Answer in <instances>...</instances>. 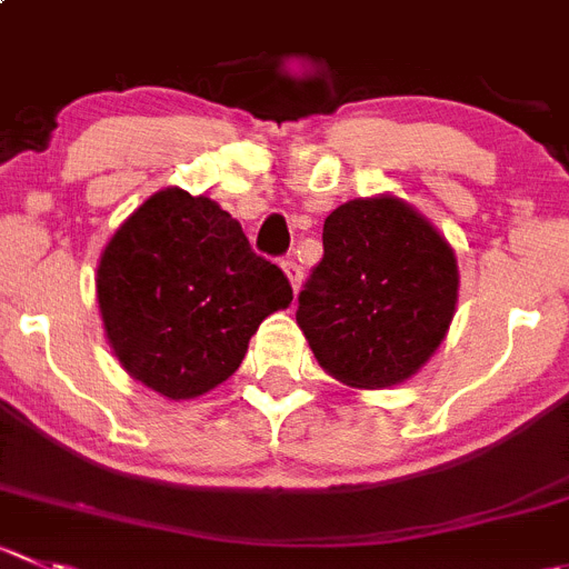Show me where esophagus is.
Returning a JSON list of instances; mask_svg holds the SVG:
<instances>
[{"mask_svg": "<svg viewBox=\"0 0 569 569\" xmlns=\"http://www.w3.org/2000/svg\"><path fill=\"white\" fill-rule=\"evenodd\" d=\"M281 270H284V276H288L290 279V284H293V290H299L301 288V264L296 262V259H284V262H281Z\"/></svg>", "mask_w": 569, "mask_h": 569, "instance_id": "1", "label": "esophagus"}]
</instances>
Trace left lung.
Segmentation results:
<instances>
[{"label": "left lung", "mask_w": 569, "mask_h": 569, "mask_svg": "<svg viewBox=\"0 0 569 569\" xmlns=\"http://www.w3.org/2000/svg\"><path fill=\"white\" fill-rule=\"evenodd\" d=\"M458 259L447 237L397 194L355 198L323 220V259L296 323L318 366L357 391L410 380L450 332Z\"/></svg>", "instance_id": "obj_1"}]
</instances>
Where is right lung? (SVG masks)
<instances>
[{
  "label": "right lung",
  "instance_id": "1",
  "mask_svg": "<svg viewBox=\"0 0 569 569\" xmlns=\"http://www.w3.org/2000/svg\"><path fill=\"white\" fill-rule=\"evenodd\" d=\"M97 305L119 366L164 399H194L240 369L259 323L293 301L207 194L167 187L119 226L97 262Z\"/></svg>",
  "mask_w": 569,
  "mask_h": 569
}]
</instances>
